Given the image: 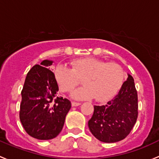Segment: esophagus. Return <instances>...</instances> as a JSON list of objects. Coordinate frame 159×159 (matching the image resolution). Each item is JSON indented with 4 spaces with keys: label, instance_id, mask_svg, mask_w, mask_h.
I'll return each mask as SVG.
<instances>
[{
    "label": "esophagus",
    "instance_id": "1",
    "mask_svg": "<svg viewBox=\"0 0 159 159\" xmlns=\"http://www.w3.org/2000/svg\"><path fill=\"white\" fill-rule=\"evenodd\" d=\"M81 105L80 102H72V106H78Z\"/></svg>",
    "mask_w": 159,
    "mask_h": 159
}]
</instances>
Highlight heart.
Wrapping results in <instances>:
<instances>
[{
	"instance_id": "1",
	"label": "heart",
	"mask_w": 159,
	"mask_h": 159,
	"mask_svg": "<svg viewBox=\"0 0 159 159\" xmlns=\"http://www.w3.org/2000/svg\"><path fill=\"white\" fill-rule=\"evenodd\" d=\"M60 90L71 92L83 80L85 85L73 93V97L86 99L94 97L97 102H106L119 91L125 79L122 66L95 58L78 59L72 62V69L60 65L54 70Z\"/></svg>"
}]
</instances>
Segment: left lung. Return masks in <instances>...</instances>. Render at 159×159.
<instances>
[{
    "label": "left lung",
    "mask_w": 159,
    "mask_h": 159,
    "mask_svg": "<svg viewBox=\"0 0 159 159\" xmlns=\"http://www.w3.org/2000/svg\"><path fill=\"white\" fill-rule=\"evenodd\" d=\"M138 94L129 75L119 93L103 106H94L88 125L97 139L106 143L121 141L130 133L138 118Z\"/></svg>",
    "instance_id": "1"
}]
</instances>
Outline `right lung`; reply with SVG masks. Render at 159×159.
Segmentation results:
<instances>
[{
	"mask_svg": "<svg viewBox=\"0 0 159 159\" xmlns=\"http://www.w3.org/2000/svg\"><path fill=\"white\" fill-rule=\"evenodd\" d=\"M52 63L46 60L33 66L21 91L20 120L29 135L40 140L52 139L60 134L71 108L69 99L57 96L58 84L48 68Z\"/></svg>",
	"mask_w": 159,
	"mask_h": 159,
	"instance_id": "add662e5",
	"label": "right lung"
}]
</instances>
